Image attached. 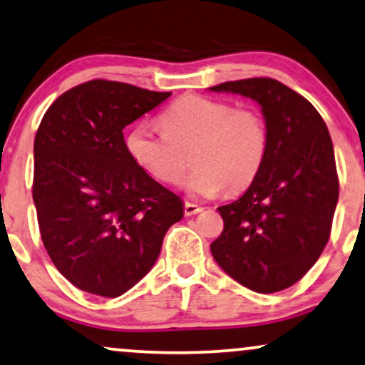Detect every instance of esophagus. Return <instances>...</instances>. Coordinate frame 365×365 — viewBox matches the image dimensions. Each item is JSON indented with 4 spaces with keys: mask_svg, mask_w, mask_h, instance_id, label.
I'll return each mask as SVG.
<instances>
[{
    "mask_svg": "<svg viewBox=\"0 0 365 365\" xmlns=\"http://www.w3.org/2000/svg\"><path fill=\"white\" fill-rule=\"evenodd\" d=\"M201 211H202L201 206L194 205V202H189V201L184 202V215H186V216L197 215V212H201Z\"/></svg>",
    "mask_w": 365,
    "mask_h": 365,
    "instance_id": "1",
    "label": "esophagus"
}]
</instances>
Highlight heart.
Wrapping results in <instances>:
<instances>
[{
  "label": "heart",
  "mask_w": 365,
  "mask_h": 365,
  "mask_svg": "<svg viewBox=\"0 0 365 365\" xmlns=\"http://www.w3.org/2000/svg\"><path fill=\"white\" fill-rule=\"evenodd\" d=\"M163 132L145 122L125 137L127 153L160 182L174 184L189 168L196 169L186 187L194 196L238 192L259 174L268 150V129L255 108H233L228 102L184 96L159 115Z\"/></svg>",
  "instance_id": "b5f03b06"
}]
</instances>
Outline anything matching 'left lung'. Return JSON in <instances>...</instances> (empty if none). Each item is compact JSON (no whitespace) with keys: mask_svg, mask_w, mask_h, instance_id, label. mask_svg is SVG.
I'll return each mask as SVG.
<instances>
[{"mask_svg":"<svg viewBox=\"0 0 365 365\" xmlns=\"http://www.w3.org/2000/svg\"><path fill=\"white\" fill-rule=\"evenodd\" d=\"M262 106L268 150L240 200L220 206L223 233L211 243L221 268L258 293L292 287L324 252L339 200L329 129L317 108L275 78L235 80L211 87Z\"/></svg>","mask_w":365,"mask_h":365,"instance_id":"8db88e82","label":"left lung"}]
</instances>
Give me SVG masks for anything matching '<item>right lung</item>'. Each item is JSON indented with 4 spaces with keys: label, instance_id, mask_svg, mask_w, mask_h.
Listing matches in <instances>:
<instances>
[{
    "label": "right lung",
    "instance_id": "obj_1",
    "mask_svg": "<svg viewBox=\"0 0 365 365\" xmlns=\"http://www.w3.org/2000/svg\"><path fill=\"white\" fill-rule=\"evenodd\" d=\"M169 96L90 80L61 93L40 122L33 148L38 226L56 269L80 290L125 293L181 221V197L134 163L122 132Z\"/></svg>",
    "mask_w": 365,
    "mask_h": 365
}]
</instances>
